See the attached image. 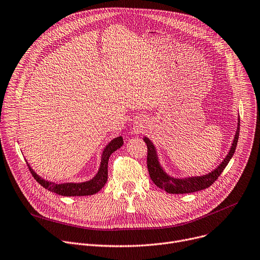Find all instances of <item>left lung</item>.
Wrapping results in <instances>:
<instances>
[{
	"instance_id": "left-lung-1",
	"label": "left lung",
	"mask_w": 260,
	"mask_h": 260,
	"mask_svg": "<svg viewBox=\"0 0 260 260\" xmlns=\"http://www.w3.org/2000/svg\"><path fill=\"white\" fill-rule=\"evenodd\" d=\"M239 118L237 121V129L234 135L233 143L231 145V148L227 154V156L224 158V160L219 164V166L213 170L212 172L203 175V176H194V177H186V178H174L170 176L161 167L160 162H159L158 155L156 148L154 144L150 141L148 137H144V141L147 144L148 147V158H147V165H148V171L150 174V177L152 181L159 187L164 190H166L169 193H190L194 191H199L209 187L218 176L222 174V172L225 170L227 165L229 164L230 159L232 158L237 141L239 136Z\"/></svg>"
}]
</instances>
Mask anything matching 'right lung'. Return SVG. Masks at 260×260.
<instances>
[{"instance_id": "right-lung-1", "label": "right lung", "mask_w": 260, "mask_h": 260, "mask_svg": "<svg viewBox=\"0 0 260 260\" xmlns=\"http://www.w3.org/2000/svg\"><path fill=\"white\" fill-rule=\"evenodd\" d=\"M124 144L123 137L118 136L113 138L112 141L104 148L102 156H101V164H100V168L95 176L90 179V180L86 182H81V183H74V182H69V183H55L51 182L48 180H45L41 176H38L30 167L29 164L28 168L34 177L35 180L44 186L46 189L55 192L57 194L60 196H66V197H74V196H90L99 190H101L102 187L105 185L107 181V177H108V160L110 155L116 151L117 149L121 148Z\"/></svg>"}]
</instances>
